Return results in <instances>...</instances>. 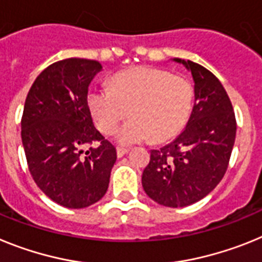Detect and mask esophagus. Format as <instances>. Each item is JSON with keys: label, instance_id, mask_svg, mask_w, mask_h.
Segmentation results:
<instances>
[{"label": "esophagus", "instance_id": "1", "mask_svg": "<svg viewBox=\"0 0 262 262\" xmlns=\"http://www.w3.org/2000/svg\"><path fill=\"white\" fill-rule=\"evenodd\" d=\"M116 151H117L118 158H121V157H124L125 154L128 153V149H126V147H122V146H117L116 147Z\"/></svg>", "mask_w": 262, "mask_h": 262}]
</instances>
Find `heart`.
Returning <instances> with one entry per match:
<instances>
[{"instance_id": "1", "label": "heart", "mask_w": 262, "mask_h": 262, "mask_svg": "<svg viewBox=\"0 0 262 262\" xmlns=\"http://www.w3.org/2000/svg\"><path fill=\"white\" fill-rule=\"evenodd\" d=\"M97 128L113 134L126 116L132 118L117 132V141L133 145L153 137L165 141L183 129L194 103L192 84L183 76L170 75L166 70L138 66L118 72L111 88H92L87 96Z\"/></svg>"}]
</instances>
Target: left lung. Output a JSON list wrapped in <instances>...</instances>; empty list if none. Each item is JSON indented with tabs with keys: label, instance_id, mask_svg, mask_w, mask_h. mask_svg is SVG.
Segmentation results:
<instances>
[{
	"label": "left lung",
	"instance_id": "obj_1",
	"mask_svg": "<svg viewBox=\"0 0 262 262\" xmlns=\"http://www.w3.org/2000/svg\"><path fill=\"white\" fill-rule=\"evenodd\" d=\"M174 60L192 75L194 108L171 144L150 151L142 187L154 202L177 208L196 203L219 185L228 169L237 125L219 79L198 63Z\"/></svg>",
	"mask_w": 262,
	"mask_h": 262
}]
</instances>
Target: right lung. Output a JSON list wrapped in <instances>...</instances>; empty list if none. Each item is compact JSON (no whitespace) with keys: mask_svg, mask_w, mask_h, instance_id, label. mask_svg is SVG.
Wrapping results in <instances>:
<instances>
[{"mask_svg":"<svg viewBox=\"0 0 262 262\" xmlns=\"http://www.w3.org/2000/svg\"><path fill=\"white\" fill-rule=\"evenodd\" d=\"M101 68L81 58L52 63L25 101L21 137L29 171L50 199L67 208L99 202L117 158L116 147L95 128L87 103L88 87Z\"/></svg>","mask_w":262,"mask_h":262,"instance_id":"1","label":"right lung"}]
</instances>
